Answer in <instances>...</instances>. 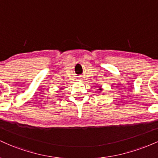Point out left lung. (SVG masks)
<instances>
[{
  "label": "left lung",
  "instance_id": "obj_1",
  "mask_svg": "<svg viewBox=\"0 0 158 158\" xmlns=\"http://www.w3.org/2000/svg\"><path fill=\"white\" fill-rule=\"evenodd\" d=\"M99 90H102V88H99Z\"/></svg>",
  "mask_w": 158,
  "mask_h": 158
}]
</instances>
